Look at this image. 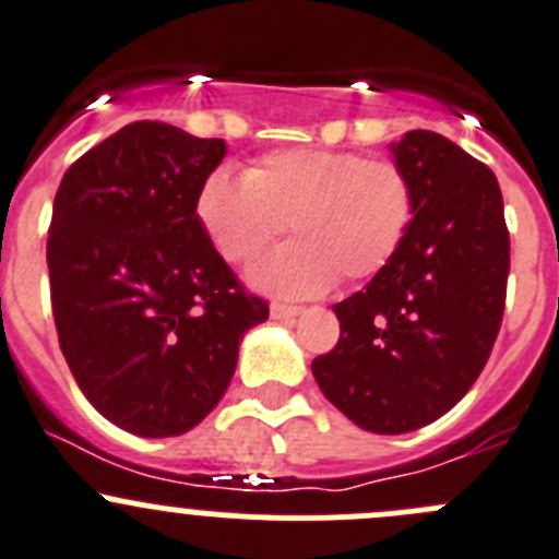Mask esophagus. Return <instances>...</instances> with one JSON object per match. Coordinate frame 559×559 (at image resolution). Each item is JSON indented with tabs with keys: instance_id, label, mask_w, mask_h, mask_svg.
Here are the masks:
<instances>
[{
	"instance_id": "1",
	"label": "esophagus",
	"mask_w": 559,
	"mask_h": 559,
	"mask_svg": "<svg viewBox=\"0 0 559 559\" xmlns=\"http://www.w3.org/2000/svg\"><path fill=\"white\" fill-rule=\"evenodd\" d=\"M301 312H305V307L280 305V301H276V305H271V318H274V321H296Z\"/></svg>"
}]
</instances>
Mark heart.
I'll use <instances>...</instances> for the list:
<instances>
[{"label":"heart","mask_w":559,"mask_h":559,"mask_svg":"<svg viewBox=\"0 0 559 559\" xmlns=\"http://www.w3.org/2000/svg\"><path fill=\"white\" fill-rule=\"evenodd\" d=\"M197 222L216 252L243 263L280 233L294 241L254 260L252 288L283 299L326 294L340 276L370 280L397 254L414 219L412 178L386 158L288 147L236 175L219 167L197 191Z\"/></svg>","instance_id":"obj_1"}]
</instances>
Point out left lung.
<instances>
[{
  "label": "left lung",
  "mask_w": 559,
  "mask_h": 559,
  "mask_svg": "<svg viewBox=\"0 0 559 559\" xmlns=\"http://www.w3.org/2000/svg\"><path fill=\"white\" fill-rule=\"evenodd\" d=\"M390 153L412 178V227L365 290L332 307L340 343L312 376L359 428L408 433L480 376L502 323L510 238L497 178L455 142L408 131Z\"/></svg>",
  "instance_id": "obj_1"
}]
</instances>
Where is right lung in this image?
I'll return each instance as SVG.
<instances>
[{
    "instance_id": "add662e5",
    "label": "right lung",
    "mask_w": 559,
    "mask_h": 559,
    "mask_svg": "<svg viewBox=\"0 0 559 559\" xmlns=\"http://www.w3.org/2000/svg\"><path fill=\"white\" fill-rule=\"evenodd\" d=\"M225 153V140L140 120L84 153L55 197L60 348L84 397L145 439L203 423L243 334L269 318L197 222V191Z\"/></svg>"
}]
</instances>
